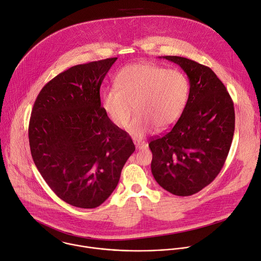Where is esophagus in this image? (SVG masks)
Segmentation results:
<instances>
[{
    "instance_id": "1",
    "label": "esophagus",
    "mask_w": 261,
    "mask_h": 261,
    "mask_svg": "<svg viewBox=\"0 0 261 261\" xmlns=\"http://www.w3.org/2000/svg\"><path fill=\"white\" fill-rule=\"evenodd\" d=\"M134 143L136 145L137 150H141V148H145L146 147V143L144 141H135Z\"/></svg>"
}]
</instances>
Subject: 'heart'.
Instances as JSON below:
<instances>
[{"label": "heart", "mask_w": 261, "mask_h": 261, "mask_svg": "<svg viewBox=\"0 0 261 261\" xmlns=\"http://www.w3.org/2000/svg\"><path fill=\"white\" fill-rule=\"evenodd\" d=\"M115 86L103 92L102 109L117 127L126 128L135 106L137 115L129 126L135 138L145 136L156 126L159 130L172 126L182 113L190 89L181 71L148 63L125 66Z\"/></svg>", "instance_id": "obj_1"}]
</instances>
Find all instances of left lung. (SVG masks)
I'll return each instance as SVG.
<instances>
[{"label":"left lung","mask_w":261,"mask_h":261,"mask_svg":"<svg viewBox=\"0 0 261 261\" xmlns=\"http://www.w3.org/2000/svg\"><path fill=\"white\" fill-rule=\"evenodd\" d=\"M163 59L187 74L190 90L176 124L148 143L153 154L151 168L163 189L189 196L211 184L224 165L234 133V107L211 68L182 57Z\"/></svg>","instance_id":"left-lung-1"}]
</instances>
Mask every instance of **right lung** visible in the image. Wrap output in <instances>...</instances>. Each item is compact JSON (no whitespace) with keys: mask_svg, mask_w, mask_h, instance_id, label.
Here are the masks:
<instances>
[{"mask_svg":"<svg viewBox=\"0 0 261 261\" xmlns=\"http://www.w3.org/2000/svg\"><path fill=\"white\" fill-rule=\"evenodd\" d=\"M118 58L76 65L46 84L29 125L31 154L49 188L82 208L102 204L135 151L101 107V84Z\"/></svg>","mask_w":261,"mask_h":261,"instance_id":"obj_1","label":"right lung"}]
</instances>
